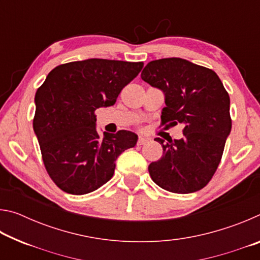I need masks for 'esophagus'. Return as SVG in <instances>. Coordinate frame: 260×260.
I'll list each match as a JSON object with an SVG mask.
<instances>
[{
	"label": "esophagus",
	"mask_w": 260,
	"mask_h": 260,
	"mask_svg": "<svg viewBox=\"0 0 260 260\" xmlns=\"http://www.w3.org/2000/svg\"><path fill=\"white\" fill-rule=\"evenodd\" d=\"M148 139H146V138H142V136H140L139 138V140H138V144L139 146H142V144H146L147 142H148Z\"/></svg>",
	"instance_id": "34e87169"
}]
</instances>
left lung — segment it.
Segmentation results:
<instances>
[{
  "label": "left lung",
  "instance_id": "left-lung-1",
  "mask_svg": "<svg viewBox=\"0 0 260 260\" xmlns=\"http://www.w3.org/2000/svg\"><path fill=\"white\" fill-rule=\"evenodd\" d=\"M141 78L164 91L161 124L183 126L182 139H155L162 156L149 165L152 181L175 193L200 190L217 171L231 133L230 95L212 70L177 57L149 61Z\"/></svg>",
  "mask_w": 260,
  "mask_h": 260
}]
</instances>
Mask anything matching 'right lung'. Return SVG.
I'll return each mask as SVG.
<instances>
[{"label": "right lung", "mask_w": 260, "mask_h": 260, "mask_svg": "<svg viewBox=\"0 0 260 260\" xmlns=\"http://www.w3.org/2000/svg\"><path fill=\"white\" fill-rule=\"evenodd\" d=\"M142 68V61H71L56 67L38 88L33 128L47 172L63 191L85 195L102 187L118 156L136 144L129 131L101 135L95 111L116 103Z\"/></svg>", "instance_id": "obj_1"}]
</instances>
